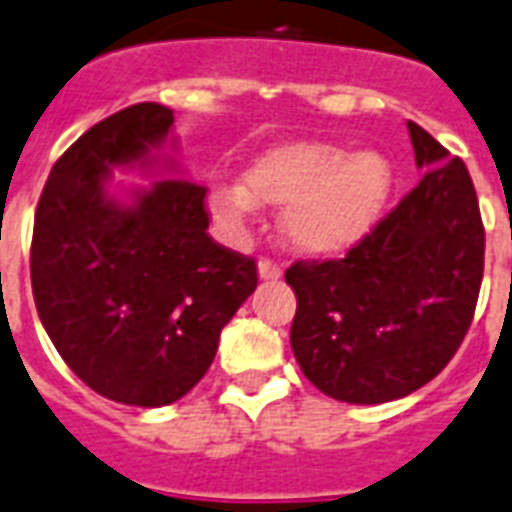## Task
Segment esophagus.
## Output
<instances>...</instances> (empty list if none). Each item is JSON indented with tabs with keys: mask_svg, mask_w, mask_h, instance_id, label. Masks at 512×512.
Masks as SVG:
<instances>
[{
	"mask_svg": "<svg viewBox=\"0 0 512 512\" xmlns=\"http://www.w3.org/2000/svg\"><path fill=\"white\" fill-rule=\"evenodd\" d=\"M259 277L261 280H280L283 277V267L275 264L272 259H261L259 261Z\"/></svg>",
	"mask_w": 512,
	"mask_h": 512,
	"instance_id": "esophagus-1",
	"label": "esophagus"
}]
</instances>
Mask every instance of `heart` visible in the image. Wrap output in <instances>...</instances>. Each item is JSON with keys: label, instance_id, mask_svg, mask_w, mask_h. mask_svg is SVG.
Segmentation results:
<instances>
[{"label": "heart", "instance_id": "heart-1", "mask_svg": "<svg viewBox=\"0 0 512 512\" xmlns=\"http://www.w3.org/2000/svg\"><path fill=\"white\" fill-rule=\"evenodd\" d=\"M392 189L395 170L382 152L296 138L256 154L243 184H213L208 211L229 235H243L259 205L283 208L285 243L304 256L334 259L374 235Z\"/></svg>", "mask_w": 512, "mask_h": 512}]
</instances>
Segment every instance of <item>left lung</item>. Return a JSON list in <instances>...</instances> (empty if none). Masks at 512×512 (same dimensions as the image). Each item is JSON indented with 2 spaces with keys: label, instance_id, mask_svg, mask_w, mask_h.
<instances>
[{
  "label": "left lung",
  "instance_id": "8db88e82",
  "mask_svg": "<svg viewBox=\"0 0 512 512\" xmlns=\"http://www.w3.org/2000/svg\"><path fill=\"white\" fill-rule=\"evenodd\" d=\"M425 176L344 259L296 261L291 350L328 398L376 406L454 358L483 280V221L465 162L408 120Z\"/></svg>",
  "mask_w": 512,
  "mask_h": 512
}]
</instances>
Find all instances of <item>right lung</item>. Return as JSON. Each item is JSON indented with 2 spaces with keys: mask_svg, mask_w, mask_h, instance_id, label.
Returning <instances> with one entry per match:
<instances>
[{
  "mask_svg": "<svg viewBox=\"0 0 512 512\" xmlns=\"http://www.w3.org/2000/svg\"><path fill=\"white\" fill-rule=\"evenodd\" d=\"M173 112L136 104L53 165L31 240L42 326L82 382L125 406L176 403L200 382L221 328L256 291V261L213 243L205 186L178 176ZM165 175L111 192V170Z\"/></svg>",
  "mask_w": 512,
  "mask_h": 512,
  "instance_id": "right-lung-1",
  "label": "right lung"
}]
</instances>
